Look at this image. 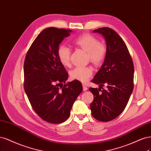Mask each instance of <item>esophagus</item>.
Returning a JSON list of instances; mask_svg holds the SVG:
<instances>
[{
	"mask_svg": "<svg viewBox=\"0 0 151 151\" xmlns=\"http://www.w3.org/2000/svg\"><path fill=\"white\" fill-rule=\"evenodd\" d=\"M87 90H88L87 87L85 85H83V91H86Z\"/></svg>",
	"mask_w": 151,
	"mask_h": 151,
	"instance_id": "1",
	"label": "esophagus"
}]
</instances>
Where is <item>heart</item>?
Masks as SVG:
<instances>
[{
  "label": "heart",
  "instance_id": "obj_1",
  "mask_svg": "<svg viewBox=\"0 0 151 151\" xmlns=\"http://www.w3.org/2000/svg\"><path fill=\"white\" fill-rule=\"evenodd\" d=\"M74 45L87 52L90 61L96 65H99L105 59L106 48L104 44L99 43L98 40L88 34H85L78 37L73 41ZM58 55L61 64L69 66L70 64L71 50L65 45L60 46ZM93 70L90 66H76L71 70L70 75L71 78L82 83H86L93 75Z\"/></svg>",
  "mask_w": 151,
  "mask_h": 151
}]
</instances>
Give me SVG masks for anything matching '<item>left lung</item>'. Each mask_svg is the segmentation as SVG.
<instances>
[{"label": "left lung", "mask_w": 151, "mask_h": 151, "mask_svg": "<svg viewBox=\"0 0 151 151\" xmlns=\"http://www.w3.org/2000/svg\"><path fill=\"white\" fill-rule=\"evenodd\" d=\"M93 32L104 37L106 52L103 65L92 80L99 88H89L94 96L90 110L96 120L109 122L122 112L132 93L134 65L125 43L115 31L102 27ZM104 84L108 88L101 90Z\"/></svg>", "instance_id": "1"}]
</instances>
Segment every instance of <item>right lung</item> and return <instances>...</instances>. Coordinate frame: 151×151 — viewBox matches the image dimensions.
I'll use <instances>...</instances> for the list:
<instances>
[{
  "label": "right lung",
  "mask_w": 151,
  "mask_h": 151,
  "mask_svg": "<svg viewBox=\"0 0 151 151\" xmlns=\"http://www.w3.org/2000/svg\"><path fill=\"white\" fill-rule=\"evenodd\" d=\"M71 31L55 27L44 29L32 42L24 61V87L27 98L36 113L51 124L68 119L83 90L80 81L76 80L63 86L68 74L59 60L58 50Z\"/></svg>",
  "instance_id": "1"
}]
</instances>
